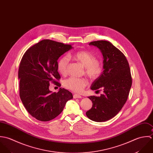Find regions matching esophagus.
Returning a JSON list of instances; mask_svg holds the SVG:
<instances>
[{"mask_svg": "<svg viewBox=\"0 0 153 153\" xmlns=\"http://www.w3.org/2000/svg\"><path fill=\"white\" fill-rule=\"evenodd\" d=\"M73 97L74 99H80V98H82V96L79 94H74L73 95Z\"/></svg>", "mask_w": 153, "mask_h": 153, "instance_id": "34e87169", "label": "esophagus"}]
</instances>
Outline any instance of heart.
I'll return each mask as SVG.
<instances>
[{
	"mask_svg": "<svg viewBox=\"0 0 153 153\" xmlns=\"http://www.w3.org/2000/svg\"><path fill=\"white\" fill-rule=\"evenodd\" d=\"M68 57L80 63L85 67V73L92 79H97L103 72L102 64L90 52L80 51L70 54ZM68 61V57L63 56L57 62V70L61 75H65L67 73ZM88 83L86 79L71 77L65 80L64 86L73 92H80L83 91Z\"/></svg>",
	"mask_w": 153,
	"mask_h": 153,
	"instance_id": "1",
	"label": "heart"
}]
</instances>
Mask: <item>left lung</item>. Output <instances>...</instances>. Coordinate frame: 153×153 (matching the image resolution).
Here are the masks:
<instances>
[{"label":"left lung","instance_id":"obj_1","mask_svg":"<svg viewBox=\"0 0 153 153\" xmlns=\"http://www.w3.org/2000/svg\"><path fill=\"white\" fill-rule=\"evenodd\" d=\"M89 45L97 47L103 59V71L91 89H103V93L88 97L93 105L86 114L93 121L105 122L118 114L126 102L132 85L131 71L124 54L110 42L93 41Z\"/></svg>","mask_w":153,"mask_h":153}]
</instances>
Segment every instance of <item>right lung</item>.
<instances>
[{
    "label": "right lung",
    "mask_w": 153,
    "mask_h": 153,
    "mask_svg": "<svg viewBox=\"0 0 153 153\" xmlns=\"http://www.w3.org/2000/svg\"><path fill=\"white\" fill-rule=\"evenodd\" d=\"M72 48L71 45L44 39L30 47L22 57L18 70L19 96L28 113L38 121L54 119L73 97L64 88L57 93L49 90L51 82L61 86L56 81L60 79L57 60Z\"/></svg>",
    "instance_id": "obj_1"
}]
</instances>
